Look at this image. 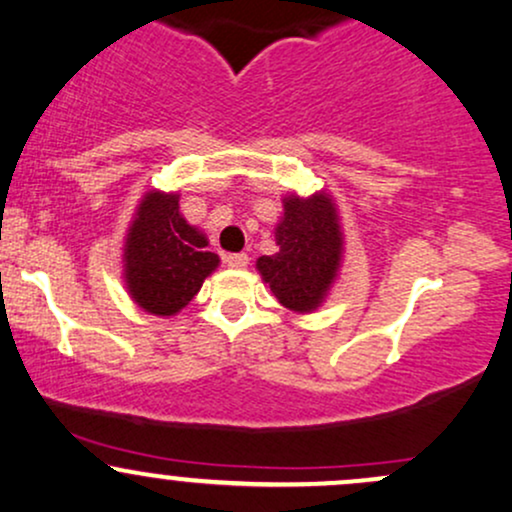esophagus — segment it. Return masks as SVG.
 Returning <instances> with one entry per match:
<instances>
[{
	"instance_id": "obj_1",
	"label": "esophagus",
	"mask_w": 512,
	"mask_h": 512,
	"mask_svg": "<svg viewBox=\"0 0 512 512\" xmlns=\"http://www.w3.org/2000/svg\"><path fill=\"white\" fill-rule=\"evenodd\" d=\"M223 262L233 269H245L247 262H250V257H247L245 252H228V255H223Z\"/></svg>"
}]
</instances>
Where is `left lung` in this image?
Instances as JSON below:
<instances>
[{"mask_svg": "<svg viewBox=\"0 0 512 512\" xmlns=\"http://www.w3.org/2000/svg\"><path fill=\"white\" fill-rule=\"evenodd\" d=\"M277 245V255L257 260L262 279L282 306L296 313L313 311L333 284L342 252L338 213L330 196H286Z\"/></svg>", "mask_w": 512, "mask_h": 512, "instance_id": "left-lung-1", "label": "left lung"}]
</instances>
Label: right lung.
Here are the masks:
<instances>
[{
	"label": "right lung",
	"mask_w": 512,
	"mask_h": 512,
	"mask_svg": "<svg viewBox=\"0 0 512 512\" xmlns=\"http://www.w3.org/2000/svg\"><path fill=\"white\" fill-rule=\"evenodd\" d=\"M206 238L179 213V196L150 192L140 201L126 238V286L153 316H174L199 294L218 267Z\"/></svg>",
	"instance_id": "obj_1"
}]
</instances>
